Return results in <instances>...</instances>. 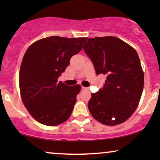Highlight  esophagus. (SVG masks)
Here are the masks:
<instances>
[{
  "mask_svg": "<svg viewBox=\"0 0 160 160\" xmlns=\"http://www.w3.org/2000/svg\"><path fill=\"white\" fill-rule=\"evenodd\" d=\"M82 89H86V90H89V88H88V87H82Z\"/></svg>",
  "mask_w": 160,
  "mask_h": 160,
  "instance_id": "obj_1",
  "label": "esophagus"
}]
</instances>
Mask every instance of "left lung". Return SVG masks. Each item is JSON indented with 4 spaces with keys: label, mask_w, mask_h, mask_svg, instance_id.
Here are the masks:
<instances>
[{
    "label": "left lung",
    "mask_w": 160,
    "mask_h": 160,
    "mask_svg": "<svg viewBox=\"0 0 160 160\" xmlns=\"http://www.w3.org/2000/svg\"><path fill=\"white\" fill-rule=\"evenodd\" d=\"M83 49L96 74L107 75L103 87L92 93L89 112L106 125L123 123L136 110L143 92L144 74L138 53L113 36L86 38Z\"/></svg>",
    "instance_id": "obj_1"
}]
</instances>
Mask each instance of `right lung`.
<instances>
[{
  "label": "right lung",
  "mask_w": 160,
  "mask_h": 160,
  "mask_svg": "<svg viewBox=\"0 0 160 160\" xmlns=\"http://www.w3.org/2000/svg\"><path fill=\"white\" fill-rule=\"evenodd\" d=\"M84 40L47 37L34 42L24 54L19 76L22 100L39 123L56 126L71 116L81 86H68L58 79Z\"/></svg>",
  "instance_id": "1"
}]
</instances>
